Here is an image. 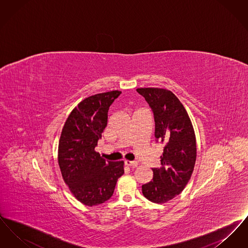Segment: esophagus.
Segmentation results:
<instances>
[{
  "label": "esophagus",
  "mask_w": 248,
  "mask_h": 248,
  "mask_svg": "<svg viewBox=\"0 0 248 248\" xmlns=\"http://www.w3.org/2000/svg\"><path fill=\"white\" fill-rule=\"evenodd\" d=\"M124 164L125 165H127V166H132V167H137L138 166V163L137 162H135V161H128V160H125L124 161Z\"/></svg>",
  "instance_id": "34e87169"
}]
</instances>
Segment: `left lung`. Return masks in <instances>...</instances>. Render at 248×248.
<instances>
[{
  "mask_svg": "<svg viewBox=\"0 0 248 248\" xmlns=\"http://www.w3.org/2000/svg\"><path fill=\"white\" fill-rule=\"evenodd\" d=\"M154 112V136L162 142L161 167L153 168L154 178L142 185L148 200L163 203L178 195L189 182L196 161V139L187 110L171 91L138 88Z\"/></svg>",
  "mask_w": 248,
  "mask_h": 248,
  "instance_id": "left-lung-1",
  "label": "left lung"
}]
</instances>
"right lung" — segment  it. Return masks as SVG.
I'll use <instances>...</instances> for the list:
<instances>
[{"mask_svg":"<svg viewBox=\"0 0 248 248\" xmlns=\"http://www.w3.org/2000/svg\"><path fill=\"white\" fill-rule=\"evenodd\" d=\"M115 90L86 97L75 107L61 132L59 165L74 197L88 206L108 200L123 176L124 161H106L94 151L108 123V111L121 94Z\"/></svg>","mask_w":248,"mask_h":248,"instance_id":"add662e5","label":"right lung"}]
</instances>
